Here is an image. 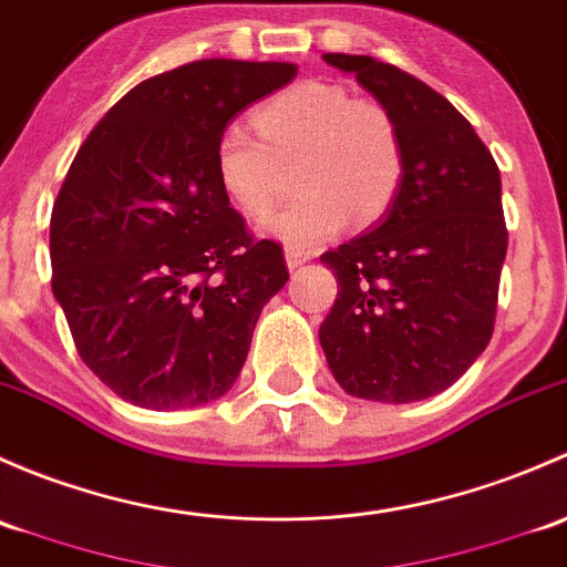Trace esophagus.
Segmentation results:
<instances>
[{
  "label": "esophagus",
  "mask_w": 567,
  "mask_h": 567,
  "mask_svg": "<svg viewBox=\"0 0 567 567\" xmlns=\"http://www.w3.org/2000/svg\"><path fill=\"white\" fill-rule=\"evenodd\" d=\"M284 259H286V267H289V270H297V267H302L306 265V261H311V254H306V250H300V248H286L284 250Z\"/></svg>",
  "instance_id": "1"
}]
</instances>
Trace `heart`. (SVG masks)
<instances>
[{"instance_id":"heart-1","label":"heart","mask_w":567,"mask_h":567,"mask_svg":"<svg viewBox=\"0 0 567 567\" xmlns=\"http://www.w3.org/2000/svg\"><path fill=\"white\" fill-rule=\"evenodd\" d=\"M254 131L235 120L215 142V174L237 209L265 215L284 190V166L297 163L302 190L267 215L259 231L291 248H313L343 229L369 224L393 202L404 172L399 127L347 86L300 81L256 111Z\"/></svg>"}]
</instances>
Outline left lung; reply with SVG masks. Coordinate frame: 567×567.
<instances>
[{
    "label": "left lung",
    "instance_id": "8db88e82",
    "mask_svg": "<svg viewBox=\"0 0 567 567\" xmlns=\"http://www.w3.org/2000/svg\"><path fill=\"white\" fill-rule=\"evenodd\" d=\"M322 60L393 116L404 172L382 220L322 256L341 289L319 343L349 395L412 404L451 388L492 341L507 250L499 168L420 79L373 56Z\"/></svg>",
    "mask_w": 567,
    "mask_h": 567
}]
</instances>
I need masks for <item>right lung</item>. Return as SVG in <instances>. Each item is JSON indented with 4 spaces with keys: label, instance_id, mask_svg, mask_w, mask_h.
<instances>
[{
    "label": "right lung",
    "instance_id": "1",
    "mask_svg": "<svg viewBox=\"0 0 567 567\" xmlns=\"http://www.w3.org/2000/svg\"><path fill=\"white\" fill-rule=\"evenodd\" d=\"M297 75L202 60L133 86L92 127L51 213L56 302L90 371L144 410L229 393L289 272L215 174L218 133Z\"/></svg>",
    "mask_w": 567,
    "mask_h": 567
}]
</instances>
